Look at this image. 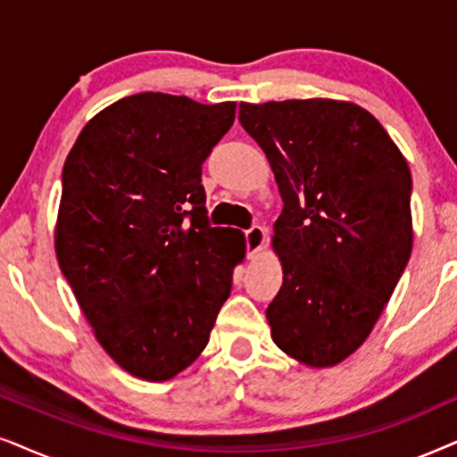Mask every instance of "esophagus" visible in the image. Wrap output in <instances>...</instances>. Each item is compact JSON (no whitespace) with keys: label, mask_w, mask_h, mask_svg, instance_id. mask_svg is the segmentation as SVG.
<instances>
[{"label":"esophagus","mask_w":457,"mask_h":457,"mask_svg":"<svg viewBox=\"0 0 457 457\" xmlns=\"http://www.w3.org/2000/svg\"><path fill=\"white\" fill-rule=\"evenodd\" d=\"M245 238H246V255L255 257L265 245V229L259 228V225H253L251 229H246L245 232Z\"/></svg>","instance_id":"34e87169"}]
</instances>
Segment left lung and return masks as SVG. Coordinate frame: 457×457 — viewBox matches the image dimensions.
I'll list each match as a JSON object with an SVG mask.
<instances>
[{"instance_id":"obj_1","label":"left lung","mask_w":457,"mask_h":457,"mask_svg":"<svg viewBox=\"0 0 457 457\" xmlns=\"http://www.w3.org/2000/svg\"><path fill=\"white\" fill-rule=\"evenodd\" d=\"M280 198L282 287L271 339L308 367L361 348L411 257V172L367 109L333 99L240 103Z\"/></svg>"}]
</instances>
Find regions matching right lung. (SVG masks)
<instances>
[{
    "label": "right lung",
    "instance_id": "obj_1",
    "mask_svg": "<svg viewBox=\"0 0 457 457\" xmlns=\"http://www.w3.org/2000/svg\"><path fill=\"white\" fill-rule=\"evenodd\" d=\"M236 103L141 92L96 113L62 166L56 259L95 337L124 371L164 382L209 344L245 259L211 228L202 164Z\"/></svg>",
    "mask_w": 457,
    "mask_h": 457
}]
</instances>
